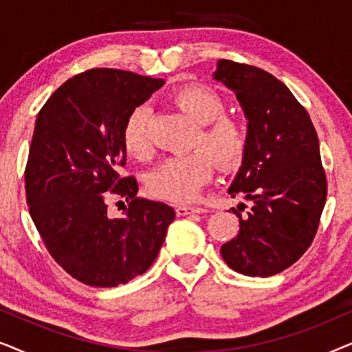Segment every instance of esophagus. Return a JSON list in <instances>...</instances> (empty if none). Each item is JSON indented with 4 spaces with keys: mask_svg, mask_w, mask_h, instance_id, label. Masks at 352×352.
Masks as SVG:
<instances>
[{
    "mask_svg": "<svg viewBox=\"0 0 352 352\" xmlns=\"http://www.w3.org/2000/svg\"><path fill=\"white\" fill-rule=\"evenodd\" d=\"M205 208H200V206H189V205H179L176 206V213L177 216H187V214H194V213H205Z\"/></svg>",
    "mask_w": 352,
    "mask_h": 352,
    "instance_id": "1",
    "label": "esophagus"
}]
</instances>
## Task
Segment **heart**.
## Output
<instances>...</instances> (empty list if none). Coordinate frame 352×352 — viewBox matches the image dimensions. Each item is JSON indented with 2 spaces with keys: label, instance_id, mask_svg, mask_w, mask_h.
Here are the masks:
<instances>
[{
  "label": "heart",
  "instance_id": "heart-1",
  "mask_svg": "<svg viewBox=\"0 0 352 352\" xmlns=\"http://www.w3.org/2000/svg\"><path fill=\"white\" fill-rule=\"evenodd\" d=\"M199 129L200 146L226 170L239 166L247 152L248 138L245 128L232 118H226V102L208 86L192 85L171 96ZM147 107H136L128 115L122 129L123 147L129 155L146 158L151 153L147 138ZM213 176V162L205 152L195 151L166 158L147 179V190L162 200L182 204L195 199L201 186Z\"/></svg>",
  "mask_w": 352,
  "mask_h": 352
}]
</instances>
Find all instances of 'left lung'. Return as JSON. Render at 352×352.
I'll return each mask as SVG.
<instances>
[{
    "label": "left lung",
    "instance_id": "left-lung-1",
    "mask_svg": "<svg viewBox=\"0 0 352 352\" xmlns=\"http://www.w3.org/2000/svg\"><path fill=\"white\" fill-rule=\"evenodd\" d=\"M213 78L232 91L248 120L247 152L228 192L252 208H232L240 230L221 256L243 276L271 277L302 256L319 228L327 199L319 139L306 109L267 72L221 59Z\"/></svg>",
    "mask_w": 352,
    "mask_h": 352
}]
</instances>
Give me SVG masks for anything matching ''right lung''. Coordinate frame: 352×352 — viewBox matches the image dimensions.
Segmentation results:
<instances>
[{
  "instance_id": "1",
  "label": "right lung",
  "mask_w": 352,
  "mask_h": 352,
  "mask_svg": "<svg viewBox=\"0 0 352 352\" xmlns=\"http://www.w3.org/2000/svg\"><path fill=\"white\" fill-rule=\"evenodd\" d=\"M163 83L93 69L67 80L36 117L25 168L30 216L51 256L86 285L117 287L146 272L176 216L163 201L138 199L136 179L118 175L123 124ZM109 190L129 201L120 217L108 214Z\"/></svg>"
}]
</instances>
